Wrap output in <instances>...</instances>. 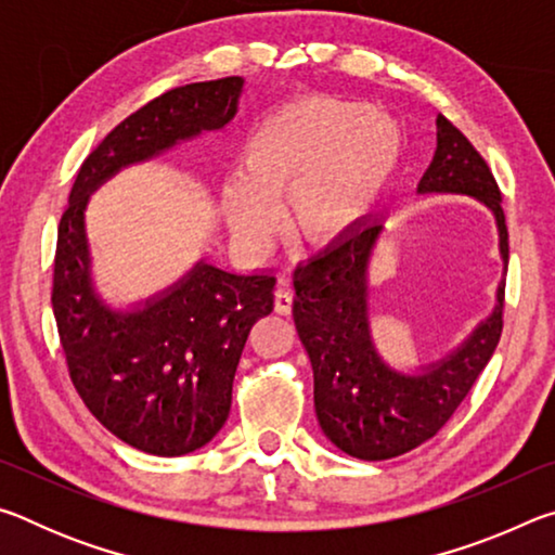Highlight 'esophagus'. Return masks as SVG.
Here are the masks:
<instances>
[{"label": "esophagus", "instance_id": "esophagus-1", "mask_svg": "<svg viewBox=\"0 0 555 555\" xmlns=\"http://www.w3.org/2000/svg\"><path fill=\"white\" fill-rule=\"evenodd\" d=\"M291 306H294V291H291L288 281H279L276 294H274V308H276V313L288 315V313H291Z\"/></svg>", "mask_w": 555, "mask_h": 555}]
</instances>
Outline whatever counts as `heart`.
<instances>
[{
	"instance_id": "heart-1",
	"label": "heart",
	"mask_w": 555,
	"mask_h": 555,
	"mask_svg": "<svg viewBox=\"0 0 555 555\" xmlns=\"http://www.w3.org/2000/svg\"><path fill=\"white\" fill-rule=\"evenodd\" d=\"M401 154L399 121L367 102H288L247 134L242 176L222 185L224 220L242 244L264 249L279 230V201L288 198L300 237L331 247L370 218Z\"/></svg>"
}]
</instances>
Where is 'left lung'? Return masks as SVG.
I'll list each match as a JSON object with an SVG mask.
<instances>
[{
    "label": "left lung",
    "mask_w": 555,
    "mask_h": 555,
    "mask_svg": "<svg viewBox=\"0 0 555 555\" xmlns=\"http://www.w3.org/2000/svg\"><path fill=\"white\" fill-rule=\"evenodd\" d=\"M436 154L418 193L467 195L492 212L509 264L502 193L465 134L438 115ZM384 224L374 220L294 271V323L313 367L315 416L343 453L389 460L434 438L487 367L502 335L504 276L492 313L455 350L416 372L389 367L372 340L370 261Z\"/></svg>",
    "instance_id": "left-lung-1"
}]
</instances>
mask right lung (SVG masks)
Listing matches in <instances>:
<instances>
[{
  "label": "right lung",
  "instance_id": "add662e5",
  "mask_svg": "<svg viewBox=\"0 0 555 555\" xmlns=\"http://www.w3.org/2000/svg\"><path fill=\"white\" fill-rule=\"evenodd\" d=\"M242 88L244 78L193 82L119 121L82 162L59 224L51 304L70 379L109 434L149 455H185L218 436L251 325L274 311L276 276L201 259L158 294L109 306L92 279L88 201L121 168L230 125Z\"/></svg>",
  "mask_w": 555,
  "mask_h": 555
}]
</instances>
